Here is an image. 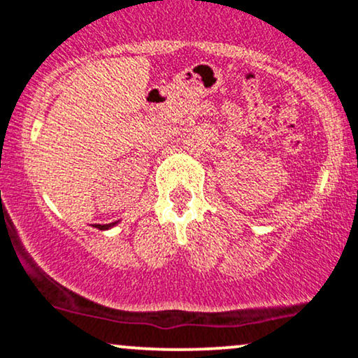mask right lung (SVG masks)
Here are the masks:
<instances>
[{"instance_id": "right-lung-1", "label": "right lung", "mask_w": 358, "mask_h": 358, "mask_svg": "<svg viewBox=\"0 0 358 358\" xmlns=\"http://www.w3.org/2000/svg\"><path fill=\"white\" fill-rule=\"evenodd\" d=\"M113 225H116V222L106 223V225H100V223H96V225H94V228H100V230H106V228H111Z\"/></svg>"}]
</instances>
